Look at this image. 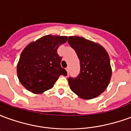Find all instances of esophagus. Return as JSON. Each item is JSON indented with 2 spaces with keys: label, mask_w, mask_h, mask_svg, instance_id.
Returning <instances> with one entry per match:
<instances>
[{
  "label": "esophagus",
  "mask_w": 131,
  "mask_h": 131,
  "mask_svg": "<svg viewBox=\"0 0 131 131\" xmlns=\"http://www.w3.org/2000/svg\"><path fill=\"white\" fill-rule=\"evenodd\" d=\"M66 70H67V74H69V67H67V68L66 69Z\"/></svg>",
  "instance_id": "obj_1"
}]
</instances>
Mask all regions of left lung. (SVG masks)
<instances>
[{
  "mask_svg": "<svg viewBox=\"0 0 131 131\" xmlns=\"http://www.w3.org/2000/svg\"><path fill=\"white\" fill-rule=\"evenodd\" d=\"M68 43L80 60V74L69 78L71 90L81 98L91 100L102 93L110 82L112 67L109 54L99 43L83 37L69 36Z\"/></svg>",
  "mask_w": 131,
  "mask_h": 131,
  "instance_id": "left-lung-1",
  "label": "left lung"
}]
</instances>
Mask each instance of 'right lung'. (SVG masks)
I'll return each mask as SVG.
<instances>
[{"mask_svg":"<svg viewBox=\"0 0 131 131\" xmlns=\"http://www.w3.org/2000/svg\"><path fill=\"white\" fill-rule=\"evenodd\" d=\"M67 36L47 35L27 45L22 50L17 66V77L21 85L33 93L50 90L60 75L67 71L60 62L57 48L67 41Z\"/></svg>","mask_w":131,"mask_h":131,"instance_id":"1","label":"right lung"}]
</instances>
